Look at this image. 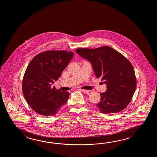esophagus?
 <instances>
[{"mask_svg":"<svg viewBox=\"0 0 157 157\" xmlns=\"http://www.w3.org/2000/svg\"><path fill=\"white\" fill-rule=\"evenodd\" d=\"M81 91H82L83 93H84L88 94L89 93V92H90V90H81Z\"/></svg>","mask_w":157,"mask_h":157,"instance_id":"obj_1","label":"esophagus"}]
</instances>
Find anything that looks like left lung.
<instances>
[{"instance_id":"8db88e82","label":"left lung","mask_w":157,"mask_h":157,"mask_svg":"<svg viewBox=\"0 0 157 157\" xmlns=\"http://www.w3.org/2000/svg\"><path fill=\"white\" fill-rule=\"evenodd\" d=\"M76 52L91 64L95 76L107 85L100 93L96 107L103 113H114L129 104L136 88L133 66L123 55L108 46L96 49L81 48Z\"/></svg>"}]
</instances>
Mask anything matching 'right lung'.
Listing matches in <instances>:
<instances>
[{"mask_svg":"<svg viewBox=\"0 0 157 157\" xmlns=\"http://www.w3.org/2000/svg\"><path fill=\"white\" fill-rule=\"evenodd\" d=\"M73 56L72 52L47 51L37 54L28 65L22 81V91L27 103L37 113L54 116L67 103L70 93L52 85Z\"/></svg>","mask_w":157,"mask_h":157,"instance_id":"right-lung-1","label":"right lung"}]
</instances>
